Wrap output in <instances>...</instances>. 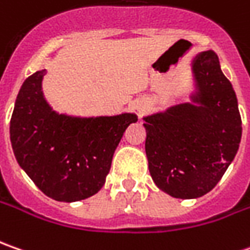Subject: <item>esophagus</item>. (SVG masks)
<instances>
[{
    "label": "esophagus",
    "mask_w": 250,
    "mask_h": 250,
    "mask_svg": "<svg viewBox=\"0 0 250 250\" xmlns=\"http://www.w3.org/2000/svg\"><path fill=\"white\" fill-rule=\"evenodd\" d=\"M135 108L138 110V115H144V113L149 109V104H148L146 101H141V102H138V104L135 105Z\"/></svg>",
    "instance_id": "1"
}]
</instances>
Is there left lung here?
Returning <instances> with one entry per match:
<instances>
[{"mask_svg":"<svg viewBox=\"0 0 250 250\" xmlns=\"http://www.w3.org/2000/svg\"><path fill=\"white\" fill-rule=\"evenodd\" d=\"M189 102L144 116L145 152L156 187L173 198L195 199L211 191L237 155L242 122L232 84L217 54L191 61Z\"/></svg>","mask_w":250,"mask_h":250,"instance_id":"obj_1","label":"left lung"}]
</instances>
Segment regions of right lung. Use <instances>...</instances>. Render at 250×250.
Wrapping results in <instances>:
<instances>
[{
    "instance_id": "add662e5",
    "label": "right lung",
    "mask_w": 250,
    "mask_h": 250,
    "mask_svg": "<svg viewBox=\"0 0 250 250\" xmlns=\"http://www.w3.org/2000/svg\"><path fill=\"white\" fill-rule=\"evenodd\" d=\"M45 73V69L33 73L19 90L11 144L19 166L44 194L58 202H77L104 187L117 145L138 116L59 113L44 97Z\"/></svg>"
}]
</instances>
